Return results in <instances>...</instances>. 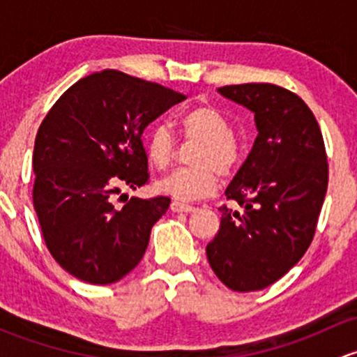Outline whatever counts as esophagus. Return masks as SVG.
I'll list each match as a JSON object with an SVG mask.
<instances>
[{
    "label": "esophagus",
    "instance_id": "34e87169",
    "mask_svg": "<svg viewBox=\"0 0 357 357\" xmlns=\"http://www.w3.org/2000/svg\"><path fill=\"white\" fill-rule=\"evenodd\" d=\"M171 211L172 212H193L195 211V207L193 205H188V204H183V202H172L171 204Z\"/></svg>",
    "mask_w": 357,
    "mask_h": 357
}]
</instances>
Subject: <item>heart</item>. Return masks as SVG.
<instances>
[{"mask_svg":"<svg viewBox=\"0 0 357 357\" xmlns=\"http://www.w3.org/2000/svg\"><path fill=\"white\" fill-rule=\"evenodd\" d=\"M183 132L192 142H199L193 150L195 167L179 169L157 181V190L171 199L193 202L212 195L218 188V174L228 178L238 165V146L225 115L214 107L190 110L181 121ZM146 157L157 169L169 167L174 158V138L167 126H155L145 142Z\"/></svg>","mask_w":357,"mask_h":357,"instance_id":"b5f03b06","label":"heart"}]
</instances>
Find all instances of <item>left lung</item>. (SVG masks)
I'll return each instance as SVG.
<instances>
[{
    "label": "left lung",
    "instance_id": "obj_1",
    "mask_svg": "<svg viewBox=\"0 0 357 357\" xmlns=\"http://www.w3.org/2000/svg\"><path fill=\"white\" fill-rule=\"evenodd\" d=\"M218 91L254 114L257 138L225 192L243 212L219 208L221 226L205 252L228 289L262 290L311 245L328 186L325 143L312 112L289 89L250 82Z\"/></svg>",
    "mask_w": 357,
    "mask_h": 357
}]
</instances>
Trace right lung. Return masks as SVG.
Instances as JSON below:
<instances>
[{
  "mask_svg": "<svg viewBox=\"0 0 357 357\" xmlns=\"http://www.w3.org/2000/svg\"><path fill=\"white\" fill-rule=\"evenodd\" d=\"M185 96L155 82L107 70L67 89L39 126L34 143V208L46 247L81 282L110 285L138 266L152 226L171 199L115 193L149 181L142 135Z\"/></svg>",
  "mask_w": 357,
  "mask_h": 357,
  "instance_id": "right-lung-1",
  "label": "right lung"
}]
</instances>
